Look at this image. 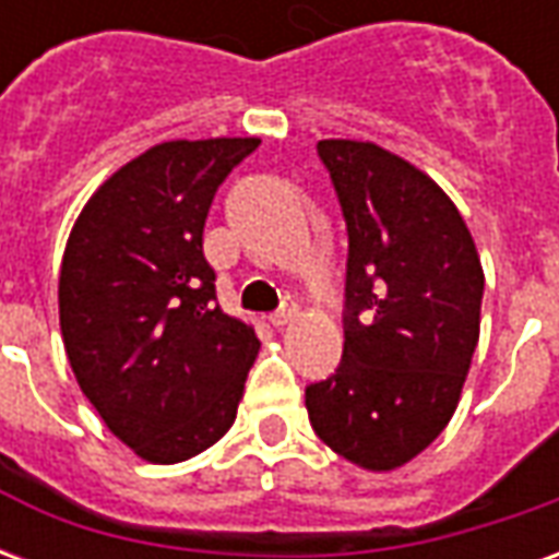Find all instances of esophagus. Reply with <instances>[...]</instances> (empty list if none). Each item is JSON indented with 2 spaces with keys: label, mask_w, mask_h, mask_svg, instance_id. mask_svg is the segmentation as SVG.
<instances>
[{
  "label": "esophagus",
  "mask_w": 559,
  "mask_h": 559,
  "mask_svg": "<svg viewBox=\"0 0 559 559\" xmlns=\"http://www.w3.org/2000/svg\"><path fill=\"white\" fill-rule=\"evenodd\" d=\"M296 317H299V308H296V305H284L281 311H275V314H269V323L281 329V326H287V323H293Z\"/></svg>",
  "instance_id": "34e87169"
}]
</instances>
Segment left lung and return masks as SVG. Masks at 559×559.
Returning <instances> with one entry per match:
<instances>
[{"instance_id": "obj_1", "label": "left lung", "mask_w": 559, "mask_h": 559, "mask_svg": "<svg viewBox=\"0 0 559 559\" xmlns=\"http://www.w3.org/2000/svg\"><path fill=\"white\" fill-rule=\"evenodd\" d=\"M350 257L344 356L305 389L317 437L371 473L425 452L452 419L479 344L485 272L457 206L368 140H320Z\"/></svg>"}]
</instances>
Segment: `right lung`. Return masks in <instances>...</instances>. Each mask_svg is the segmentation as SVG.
<instances>
[{
    "label": "right lung",
    "mask_w": 559,
    "mask_h": 559,
    "mask_svg": "<svg viewBox=\"0 0 559 559\" xmlns=\"http://www.w3.org/2000/svg\"><path fill=\"white\" fill-rule=\"evenodd\" d=\"M257 138L167 140L122 164L71 227L59 269L68 362L104 425L148 464H179L236 421L260 350L221 311L203 227Z\"/></svg>",
    "instance_id": "1"
}]
</instances>
